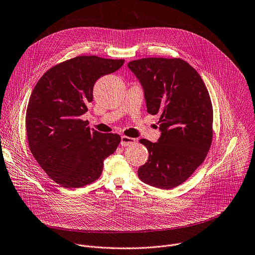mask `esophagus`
<instances>
[{"instance_id":"esophagus-1","label":"esophagus","mask_w":255,"mask_h":255,"mask_svg":"<svg viewBox=\"0 0 255 255\" xmlns=\"http://www.w3.org/2000/svg\"><path fill=\"white\" fill-rule=\"evenodd\" d=\"M135 143V139L131 138V137H127V136H121V142L120 145L122 147H126L129 145H132Z\"/></svg>"}]
</instances>
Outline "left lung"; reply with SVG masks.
Returning a JSON list of instances; mask_svg holds the SVG:
<instances>
[{
  "label": "left lung",
  "instance_id": "1",
  "mask_svg": "<svg viewBox=\"0 0 255 255\" xmlns=\"http://www.w3.org/2000/svg\"><path fill=\"white\" fill-rule=\"evenodd\" d=\"M150 114L160 115V138L139 142L149 159L138 170L150 186L170 190L184 183L204 162L213 140L209 91L195 68L180 58L149 57L130 61Z\"/></svg>",
  "mask_w": 255,
  "mask_h": 255
}]
</instances>
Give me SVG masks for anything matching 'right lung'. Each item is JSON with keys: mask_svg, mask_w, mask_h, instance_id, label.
Masks as SVG:
<instances>
[{"mask_svg": "<svg viewBox=\"0 0 255 255\" xmlns=\"http://www.w3.org/2000/svg\"><path fill=\"white\" fill-rule=\"evenodd\" d=\"M123 64L124 59L76 56L48 69L34 86L25 115L28 147L58 185L70 189L94 182L116 151L119 135L90 129L80 116L93 100L95 82Z\"/></svg>", "mask_w": 255, "mask_h": 255, "instance_id": "right-lung-1", "label": "right lung"}]
</instances>
